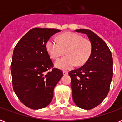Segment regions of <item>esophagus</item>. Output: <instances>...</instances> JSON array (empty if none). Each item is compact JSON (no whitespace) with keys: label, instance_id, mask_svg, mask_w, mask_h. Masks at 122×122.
<instances>
[{"label":"esophagus","instance_id":"obj_1","mask_svg":"<svg viewBox=\"0 0 122 122\" xmlns=\"http://www.w3.org/2000/svg\"><path fill=\"white\" fill-rule=\"evenodd\" d=\"M63 73L64 75H67L68 74V72L67 71H63Z\"/></svg>","mask_w":122,"mask_h":122}]
</instances>
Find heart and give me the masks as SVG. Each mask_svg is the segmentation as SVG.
I'll return each instance as SVG.
<instances>
[{"label": "heart", "instance_id": "1", "mask_svg": "<svg viewBox=\"0 0 122 122\" xmlns=\"http://www.w3.org/2000/svg\"><path fill=\"white\" fill-rule=\"evenodd\" d=\"M58 41L51 38L46 42V49L52 59L62 56L66 50V55L55 63L57 68L70 70L77 64L86 63L92 52V44L87 39L75 32H65L58 36Z\"/></svg>", "mask_w": 122, "mask_h": 122}]
</instances>
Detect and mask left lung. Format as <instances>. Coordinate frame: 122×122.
I'll list each match as a JSON object with an SVG mask.
<instances>
[{
	"label": "left lung",
	"instance_id": "left-lung-1",
	"mask_svg": "<svg viewBox=\"0 0 122 122\" xmlns=\"http://www.w3.org/2000/svg\"><path fill=\"white\" fill-rule=\"evenodd\" d=\"M76 32L86 34L92 44V52L81 68L70 71L73 100L78 107L91 110L102 102L110 90L113 76V58L102 39L85 29Z\"/></svg>",
	"mask_w": 122,
	"mask_h": 122
}]
</instances>
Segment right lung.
<instances>
[{
    "label": "right lung",
    "mask_w": 122,
    "mask_h": 122,
    "mask_svg": "<svg viewBox=\"0 0 122 122\" xmlns=\"http://www.w3.org/2000/svg\"><path fill=\"white\" fill-rule=\"evenodd\" d=\"M59 31L32 29L20 39L13 51L10 66L13 89L19 100L31 109L43 108L51 103L54 87L63 76V71L53 68L46 46L49 38Z\"/></svg>",
    "instance_id": "obj_1"
}]
</instances>
